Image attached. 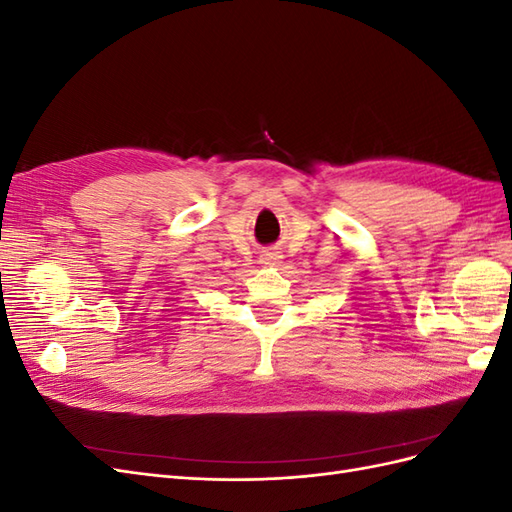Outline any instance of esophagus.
<instances>
[{
  "label": "esophagus",
  "mask_w": 512,
  "mask_h": 512,
  "mask_svg": "<svg viewBox=\"0 0 512 512\" xmlns=\"http://www.w3.org/2000/svg\"><path fill=\"white\" fill-rule=\"evenodd\" d=\"M282 260V256H280V252H265L262 254V262H265V265H277V262Z\"/></svg>",
  "instance_id": "obj_1"
}]
</instances>
